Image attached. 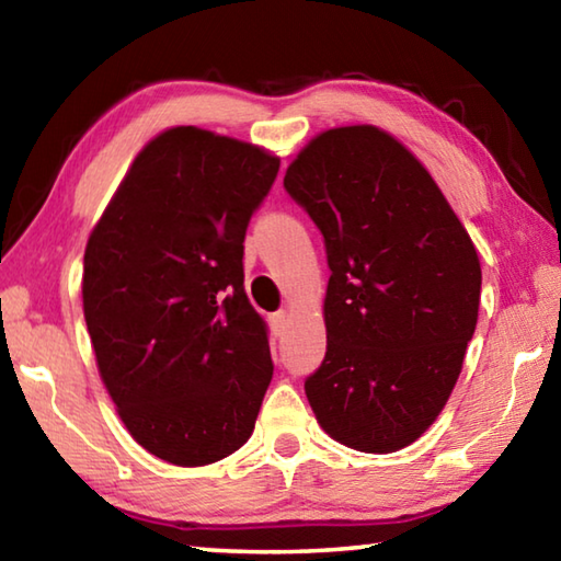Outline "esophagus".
Returning a JSON list of instances; mask_svg holds the SVG:
<instances>
[{"label": "esophagus", "mask_w": 561, "mask_h": 561, "mask_svg": "<svg viewBox=\"0 0 561 561\" xmlns=\"http://www.w3.org/2000/svg\"><path fill=\"white\" fill-rule=\"evenodd\" d=\"M272 331H274V336H282L284 331H287V327H289V314L287 311H277V314H272Z\"/></svg>", "instance_id": "34e87169"}]
</instances>
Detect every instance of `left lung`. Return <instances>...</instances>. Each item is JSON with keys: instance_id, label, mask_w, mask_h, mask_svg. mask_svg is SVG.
Listing matches in <instances>:
<instances>
[{"instance_id": "8db88e82", "label": "left lung", "mask_w": 561, "mask_h": 561, "mask_svg": "<svg viewBox=\"0 0 561 561\" xmlns=\"http://www.w3.org/2000/svg\"><path fill=\"white\" fill-rule=\"evenodd\" d=\"M284 187L324 237L327 356L304 381L331 438L396 453L458 381L480 307L470 234L411 150L376 126L319 133Z\"/></svg>"}]
</instances>
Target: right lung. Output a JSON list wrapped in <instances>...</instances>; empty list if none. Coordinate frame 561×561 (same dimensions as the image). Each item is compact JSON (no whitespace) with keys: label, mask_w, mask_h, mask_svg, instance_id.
Wrapping results in <instances>:
<instances>
[{"label":"right lung","mask_w":561,"mask_h":561,"mask_svg":"<svg viewBox=\"0 0 561 561\" xmlns=\"http://www.w3.org/2000/svg\"><path fill=\"white\" fill-rule=\"evenodd\" d=\"M279 173L252 144L178 126L140 150L83 254V317L121 421L197 468L242 448L272 381L244 234Z\"/></svg>","instance_id":"1"}]
</instances>
